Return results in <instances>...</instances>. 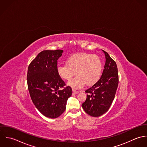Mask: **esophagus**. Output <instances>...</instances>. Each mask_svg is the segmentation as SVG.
I'll use <instances>...</instances> for the list:
<instances>
[{"mask_svg": "<svg viewBox=\"0 0 147 147\" xmlns=\"http://www.w3.org/2000/svg\"><path fill=\"white\" fill-rule=\"evenodd\" d=\"M78 92H79V91L74 90H73V94H78Z\"/></svg>", "mask_w": 147, "mask_h": 147, "instance_id": "obj_1", "label": "esophagus"}]
</instances>
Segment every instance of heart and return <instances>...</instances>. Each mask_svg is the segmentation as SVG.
Wrapping results in <instances>:
<instances>
[{
    "label": "heart",
    "instance_id": "heart-1",
    "mask_svg": "<svg viewBox=\"0 0 147 147\" xmlns=\"http://www.w3.org/2000/svg\"><path fill=\"white\" fill-rule=\"evenodd\" d=\"M67 85L73 89L82 88L86 84L91 86L100 79L102 72V63L100 58L95 55L79 53L71 56L67 60V64L59 63L57 73L59 77L69 80L76 74Z\"/></svg>",
    "mask_w": 147,
    "mask_h": 147
}]
</instances>
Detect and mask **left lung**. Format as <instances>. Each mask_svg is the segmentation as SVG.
Masks as SVG:
<instances>
[{"mask_svg": "<svg viewBox=\"0 0 147 147\" xmlns=\"http://www.w3.org/2000/svg\"><path fill=\"white\" fill-rule=\"evenodd\" d=\"M102 51L106 63L102 76L96 84L85 91L88 94L82 104L84 111L93 117H100L108 111L115 98L119 83L116 62L106 52Z\"/></svg>", "mask_w": 147, "mask_h": 147, "instance_id": "obj_1", "label": "left lung"}]
</instances>
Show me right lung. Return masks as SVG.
<instances>
[{
	"label": "right lung",
	"mask_w": 147,
	"mask_h": 147,
	"mask_svg": "<svg viewBox=\"0 0 147 147\" xmlns=\"http://www.w3.org/2000/svg\"><path fill=\"white\" fill-rule=\"evenodd\" d=\"M62 50L43 51L30 64L27 84L31 99L45 117L55 119L65 110L72 89L65 86L57 73V60Z\"/></svg>",
	"instance_id": "1"
}]
</instances>
